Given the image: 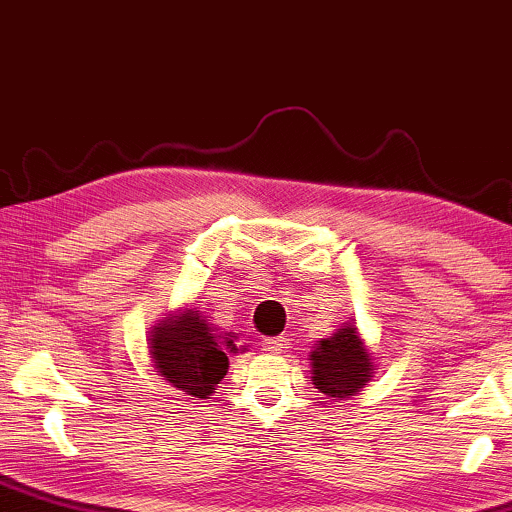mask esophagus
Returning a JSON list of instances; mask_svg holds the SVG:
<instances>
[{"label": "esophagus", "instance_id": "1", "mask_svg": "<svg viewBox=\"0 0 512 512\" xmlns=\"http://www.w3.org/2000/svg\"><path fill=\"white\" fill-rule=\"evenodd\" d=\"M285 349H288V337H269V339H264V351L281 353Z\"/></svg>", "mask_w": 512, "mask_h": 512}]
</instances>
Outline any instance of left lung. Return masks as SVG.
<instances>
[{"instance_id": "1", "label": "left lung", "mask_w": 512, "mask_h": 512, "mask_svg": "<svg viewBox=\"0 0 512 512\" xmlns=\"http://www.w3.org/2000/svg\"><path fill=\"white\" fill-rule=\"evenodd\" d=\"M309 360L313 386L332 400H344L363 391L377 370L374 356L351 320L332 332V337L313 344Z\"/></svg>"}]
</instances>
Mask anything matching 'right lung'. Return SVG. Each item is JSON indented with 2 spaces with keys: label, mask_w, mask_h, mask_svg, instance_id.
<instances>
[{
  "label": "right lung",
  "mask_w": 512,
  "mask_h": 512,
  "mask_svg": "<svg viewBox=\"0 0 512 512\" xmlns=\"http://www.w3.org/2000/svg\"><path fill=\"white\" fill-rule=\"evenodd\" d=\"M236 339V332L208 323L203 311L177 309L152 327L147 349L166 384L192 400H206L229 370V353H243Z\"/></svg>",
  "instance_id": "right-lung-1"
}]
</instances>
